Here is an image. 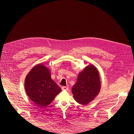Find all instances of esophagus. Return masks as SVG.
I'll return each instance as SVG.
<instances>
[{
    "label": "esophagus",
    "mask_w": 134,
    "mask_h": 134,
    "mask_svg": "<svg viewBox=\"0 0 134 134\" xmlns=\"http://www.w3.org/2000/svg\"><path fill=\"white\" fill-rule=\"evenodd\" d=\"M62 91H68V88L66 86H63V87H62Z\"/></svg>",
    "instance_id": "1"
}]
</instances>
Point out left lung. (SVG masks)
<instances>
[{"instance_id": "obj_1", "label": "left lung", "mask_w": 134, "mask_h": 134, "mask_svg": "<svg viewBox=\"0 0 134 134\" xmlns=\"http://www.w3.org/2000/svg\"><path fill=\"white\" fill-rule=\"evenodd\" d=\"M100 88L98 70L94 66L89 65L79 74L72 92L77 102L85 105L94 99L99 93Z\"/></svg>"}]
</instances>
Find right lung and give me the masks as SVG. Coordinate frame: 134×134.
<instances>
[{"label":"right lung","instance_id":"1","mask_svg":"<svg viewBox=\"0 0 134 134\" xmlns=\"http://www.w3.org/2000/svg\"><path fill=\"white\" fill-rule=\"evenodd\" d=\"M24 86L30 100L40 107L50 104L61 91L51 78L49 69L42 64H38L31 69L26 76Z\"/></svg>","mask_w":134,"mask_h":134}]
</instances>
